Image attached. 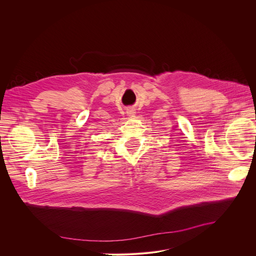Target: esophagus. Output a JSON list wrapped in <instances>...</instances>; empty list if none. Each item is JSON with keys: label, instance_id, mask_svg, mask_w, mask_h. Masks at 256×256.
I'll return each instance as SVG.
<instances>
[{"label": "esophagus", "instance_id": "1", "mask_svg": "<svg viewBox=\"0 0 256 256\" xmlns=\"http://www.w3.org/2000/svg\"><path fill=\"white\" fill-rule=\"evenodd\" d=\"M130 114H132V113H130Z\"/></svg>", "mask_w": 256, "mask_h": 256}]
</instances>
